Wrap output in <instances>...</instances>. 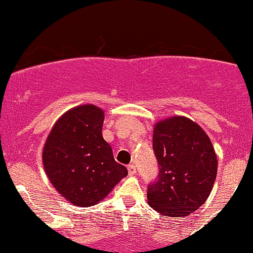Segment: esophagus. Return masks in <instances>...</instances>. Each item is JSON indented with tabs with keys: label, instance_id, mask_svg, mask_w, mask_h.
Masks as SVG:
<instances>
[{
	"label": "esophagus",
	"instance_id": "1",
	"mask_svg": "<svg viewBox=\"0 0 253 253\" xmlns=\"http://www.w3.org/2000/svg\"><path fill=\"white\" fill-rule=\"evenodd\" d=\"M127 170H128L129 175H135L136 173V168L134 164H129L128 167H127Z\"/></svg>",
	"mask_w": 253,
	"mask_h": 253
}]
</instances>
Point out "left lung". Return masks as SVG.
Masks as SVG:
<instances>
[{
    "label": "left lung",
    "instance_id": "8db88e82",
    "mask_svg": "<svg viewBox=\"0 0 253 253\" xmlns=\"http://www.w3.org/2000/svg\"><path fill=\"white\" fill-rule=\"evenodd\" d=\"M152 145L159 172L147 187L149 205L168 216L189 215L206 202L215 182L211 141L194 121L173 117L156 125Z\"/></svg>",
    "mask_w": 253,
    "mask_h": 253
}]
</instances>
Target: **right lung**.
I'll use <instances>...</instances> for the list:
<instances>
[{"label":"right lung","mask_w":253,"mask_h":253,"mask_svg":"<svg viewBox=\"0 0 253 253\" xmlns=\"http://www.w3.org/2000/svg\"><path fill=\"white\" fill-rule=\"evenodd\" d=\"M103 120L104 113L92 104L69 110L54 124L42 151L53 187L80 207L96 205L128 173L103 139Z\"/></svg>","instance_id":"1"}]
</instances>
